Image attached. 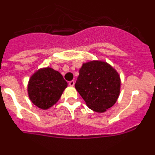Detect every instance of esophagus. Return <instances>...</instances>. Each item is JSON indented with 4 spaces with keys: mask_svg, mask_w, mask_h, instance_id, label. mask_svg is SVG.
<instances>
[{
    "mask_svg": "<svg viewBox=\"0 0 155 155\" xmlns=\"http://www.w3.org/2000/svg\"><path fill=\"white\" fill-rule=\"evenodd\" d=\"M69 85L71 86V87H73V86L74 85V81H70Z\"/></svg>",
    "mask_w": 155,
    "mask_h": 155,
    "instance_id": "34e87169",
    "label": "esophagus"
}]
</instances>
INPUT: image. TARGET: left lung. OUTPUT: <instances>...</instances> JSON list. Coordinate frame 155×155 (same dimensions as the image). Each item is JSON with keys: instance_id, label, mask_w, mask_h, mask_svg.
<instances>
[{"instance_id": "obj_1", "label": "left lung", "mask_w": 155, "mask_h": 155, "mask_svg": "<svg viewBox=\"0 0 155 155\" xmlns=\"http://www.w3.org/2000/svg\"><path fill=\"white\" fill-rule=\"evenodd\" d=\"M120 76L113 66L102 61L82 64L75 88L90 109L105 113L115 105L120 94Z\"/></svg>"}]
</instances>
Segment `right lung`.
Returning <instances> with one entry per match:
<instances>
[{
    "label": "right lung",
    "mask_w": 155,
    "mask_h": 155,
    "mask_svg": "<svg viewBox=\"0 0 155 155\" xmlns=\"http://www.w3.org/2000/svg\"><path fill=\"white\" fill-rule=\"evenodd\" d=\"M67 87L68 82L62 74L47 67L37 70L30 77L27 91L30 101L39 109L46 110L58 102Z\"/></svg>",
    "instance_id": "obj_1"
}]
</instances>
